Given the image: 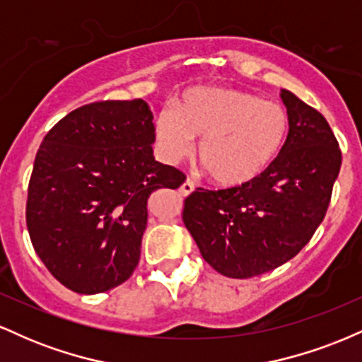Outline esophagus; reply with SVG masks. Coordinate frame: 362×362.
<instances>
[{
    "instance_id": "34e87169",
    "label": "esophagus",
    "mask_w": 362,
    "mask_h": 362,
    "mask_svg": "<svg viewBox=\"0 0 362 362\" xmlns=\"http://www.w3.org/2000/svg\"><path fill=\"white\" fill-rule=\"evenodd\" d=\"M194 189H195L194 182L190 180V178H187L184 184L180 185V194H182V195H189V194L194 192Z\"/></svg>"
}]
</instances>
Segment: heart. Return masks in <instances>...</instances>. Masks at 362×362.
<instances>
[{
	"label": "heart",
	"mask_w": 362,
	"mask_h": 362,
	"mask_svg": "<svg viewBox=\"0 0 362 362\" xmlns=\"http://www.w3.org/2000/svg\"><path fill=\"white\" fill-rule=\"evenodd\" d=\"M158 146L170 163L192 155L219 185H243L264 173L284 146L289 115L276 102L247 91L199 86L185 91L155 124Z\"/></svg>",
	"instance_id": "obj_1"
}]
</instances>
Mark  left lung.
Masks as SVG:
<instances>
[{
  "instance_id": "left-lung-1",
  "label": "left lung",
  "mask_w": 362,
  "mask_h": 362,
  "mask_svg": "<svg viewBox=\"0 0 362 362\" xmlns=\"http://www.w3.org/2000/svg\"><path fill=\"white\" fill-rule=\"evenodd\" d=\"M289 132L272 165L247 184L195 189L182 219L216 272L260 276L293 259L310 242L330 204L342 163L330 126L313 107L281 90Z\"/></svg>"
}]
</instances>
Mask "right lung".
Returning <instances> with one entry per match:
<instances>
[{
    "label": "right lung",
    "mask_w": 362,
    "mask_h": 362,
    "mask_svg": "<svg viewBox=\"0 0 362 362\" xmlns=\"http://www.w3.org/2000/svg\"><path fill=\"white\" fill-rule=\"evenodd\" d=\"M148 103L83 105L45 134L28 184L27 228L37 255L68 289L97 294L134 272L148 199L178 189L180 170L153 156Z\"/></svg>",
    "instance_id": "1"
}]
</instances>
